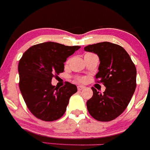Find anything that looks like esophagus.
Wrapping results in <instances>:
<instances>
[{"label": "esophagus", "instance_id": "obj_1", "mask_svg": "<svg viewBox=\"0 0 150 150\" xmlns=\"http://www.w3.org/2000/svg\"><path fill=\"white\" fill-rule=\"evenodd\" d=\"M84 88H85V86H78V89L79 90V91L83 89Z\"/></svg>", "mask_w": 150, "mask_h": 150}]
</instances>
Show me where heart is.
<instances>
[{"label": "heart", "mask_w": 150, "mask_h": 150, "mask_svg": "<svg viewBox=\"0 0 150 150\" xmlns=\"http://www.w3.org/2000/svg\"><path fill=\"white\" fill-rule=\"evenodd\" d=\"M80 81H83L84 79H83V78H81V79H80Z\"/></svg>", "instance_id": "heart-1"}]
</instances>
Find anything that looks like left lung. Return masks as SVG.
Listing matches in <instances>:
<instances>
[{"instance_id": "obj_1", "label": "left lung", "mask_w": 150, "mask_h": 150, "mask_svg": "<svg viewBox=\"0 0 150 150\" xmlns=\"http://www.w3.org/2000/svg\"><path fill=\"white\" fill-rule=\"evenodd\" d=\"M86 52L98 56L100 65L95 78L105 86L103 94L91 88L93 96L86 102L90 115L100 122L114 120L125 110L136 87V68L126 50L108 42L90 45Z\"/></svg>"}]
</instances>
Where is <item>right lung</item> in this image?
<instances>
[{"label": "right lung", "instance_id": "obj_1", "mask_svg": "<svg viewBox=\"0 0 150 150\" xmlns=\"http://www.w3.org/2000/svg\"><path fill=\"white\" fill-rule=\"evenodd\" d=\"M80 46H65L53 42L28 49L19 62L20 90L28 108L46 122L59 120L66 111L69 98L77 86L69 82L58 88L51 83L55 75L64 72V62Z\"/></svg>", "mask_w": 150, "mask_h": 150}]
</instances>
